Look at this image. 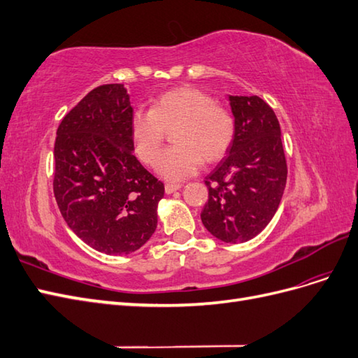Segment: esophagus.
I'll return each mask as SVG.
<instances>
[{"instance_id": "1", "label": "esophagus", "mask_w": 358, "mask_h": 358, "mask_svg": "<svg viewBox=\"0 0 358 358\" xmlns=\"http://www.w3.org/2000/svg\"><path fill=\"white\" fill-rule=\"evenodd\" d=\"M180 188H182L180 183H166V187H164L166 194H173L175 191L180 189Z\"/></svg>"}]
</instances>
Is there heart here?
I'll use <instances>...</instances> for the list:
<instances>
[{"mask_svg":"<svg viewBox=\"0 0 358 358\" xmlns=\"http://www.w3.org/2000/svg\"><path fill=\"white\" fill-rule=\"evenodd\" d=\"M173 132L177 146L159 157L165 129ZM236 133L231 112L215 104L210 95L189 86L161 94L150 110L138 109L129 119L134 152L145 164H154L161 178L182 180L192 176L204 162L220 161L230 149Z\"/></svg>","mask_w":358,"mask_h":358,"instance_id":"1","label":"heart"}]
</instances>
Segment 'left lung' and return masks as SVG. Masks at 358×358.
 Returning a JSON list of instances; mask_svg holds the SVG:
<instances>
[{
	"label": "left lung",
	"mask_w": 358,
	"mask_h": 358,
	"mask_svg": "<svg viewBox=\"0 0 358 358\" xmlns=\"http://www.w3.org/2000/svg\"><path fill=\"white\" fill-rule=\"evenodd\" d=\"M229 101L236 133L227 155L206 176L209 200L201 222L216 239L242 243L275 216L287 183V161L272 107L257 95H229Z\"/></svg>",
	"instance_id": "obj_1"
}]
</instances>
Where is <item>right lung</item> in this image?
<instances>
[{"mask_svg": "<svg viewBox=\"0 0 358 358\" xmlns=\"http://www.w3.org/2000/svg\"><path fill=\"white\" fill-rule=\"evenodd\" d=\"M122 83L92 90L61 121L53 192L73 233L95 251L128 255L155 233L164 183L134 157Z\"/></svg>", "mask_w": 358, "mask_h": 358, "instance_id": "add662e5", "label": "right lung"}]
</instances>
